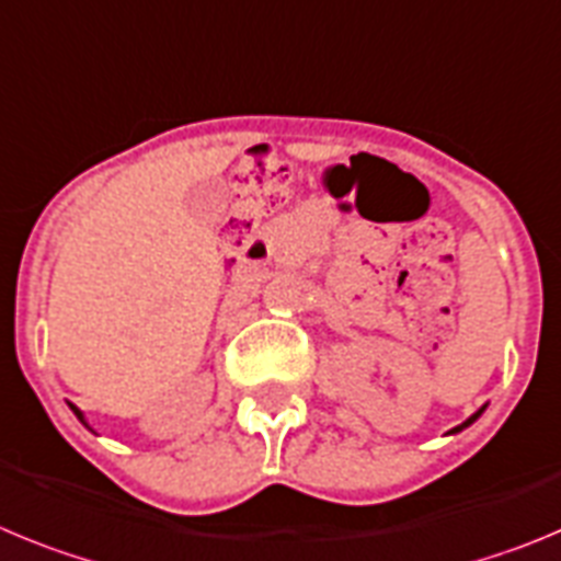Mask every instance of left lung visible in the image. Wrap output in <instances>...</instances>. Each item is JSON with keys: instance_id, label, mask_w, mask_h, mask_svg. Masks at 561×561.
<instances>
[{"instance_id": "obj_1", "label": "left lung", "mask_w": 561, "mask_h": 561, "mask_svg": "<svg viewBox=\"0 0 561 561\" xmlns=\"http://www.w3.org/2000/svg\"><path fill=\"white\" fill-rule=\"evenodd\" d=\"M481 413H483V408H481V411H476V413H472V416H469V419H467V422H463V425H458V427H456V431H463V427H467V425H472V422H476V419H478V416H481ZM456 431H453V433H456Z\"/></svg>"}]
</instances>
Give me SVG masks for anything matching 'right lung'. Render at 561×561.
Masks as SVG:
<instances>
[{"label":"right lung","instance_id":"right-lung-1","mask_svg":"<svg viewBox=\"0 0 561 561\" xmlns=\"http://www.w3.org/2000/svg\"><path fill=\"white\" fill-rule=\"evenodd\" d=\"M69 408H72V411H75V416H78V419H80V422H83V413H80V411H78V408H75V405H69ZM83 425H85V422H83Z\"/></svg>","mask_w":561,"mask_h":561}]
</instances>
